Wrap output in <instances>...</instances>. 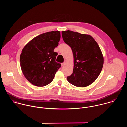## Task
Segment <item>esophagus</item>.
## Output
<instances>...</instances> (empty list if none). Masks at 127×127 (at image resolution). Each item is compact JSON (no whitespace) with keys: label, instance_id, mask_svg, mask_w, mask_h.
<instances>
[{"label":"esophagus","instance_id":"esophagus-1","mask_svg":"<svg viewBox=\"0 0 127 127\" xmlns=\"http://www.w3.org/2000/svg\"><path fill=\"white\" fill-rule=\"evenodd\" d=\"M65 64H66V62H64V63H62L61 64V65H62V66H64Z\"/></svg>","mask_w":127,"mask_h":127}]
</instances>
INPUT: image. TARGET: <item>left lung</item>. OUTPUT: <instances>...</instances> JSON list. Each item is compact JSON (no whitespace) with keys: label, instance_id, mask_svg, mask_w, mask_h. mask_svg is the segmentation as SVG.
I'll return each mask as SVG.
<instances>
[{"label":"left lung","instance_id":"8db88e82","mask_svg":"<svg viewBox=\"0 0 127 127\" xmlns=\"http://www.w3.org/2000/svg\"><path fill=\"white\" fill-rule=\"evenodd\" d=\"M62 38L72 49L73 72L68 81L80 87L93 83L98 77L103 65L102 52L91 35L67 30L62 32Z\"/></svg>","mask_w":127,"mask_h":127}]
</instances>
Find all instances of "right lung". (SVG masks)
<instances>
[{"label":"right lung","instance_id":"right-lung-1","mask_svg":"<svg viewBox=\"0 0 127 127\" xmlns=\"http://www.w3.org/2000/svg\"><path fill=\"white\" fill-rule=\"evenodd\" d=\"M58 31L42 33L30 41L23 49L20 64L23 73L32 84L44 86L51 83L61 64L55 61L58 45Z\"/></svg>","mask_w":127,"mask_h":127}]
</instances>
